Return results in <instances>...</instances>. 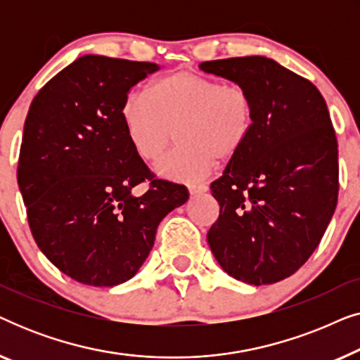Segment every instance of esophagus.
<instances>
[{"label": "esophagus", "instance_id": "1", "mask_svg": "<svg viewBox=\"0 0 360 360\" xmlns=\"http://www.w3.org/2000/svg\"><path fill=\"white\" fill-rule=\"evenodd\" d=\"M188 191L191 195H198V193H206L208 191V186L206 185H190Z\"/></svg>", "mask_w": 360, "mask_h": 360}]
</instances>
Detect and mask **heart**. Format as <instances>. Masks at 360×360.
I'll use <instances>...</instances> for the list:
<instances>
[{
	"instance_id": "b5f03b06",
	"label": "heart",
	"mask_w": 360,
	"mask_h": 360,
	"mask_svg": "<svg viewBox=\"0 0 360 360\" xmlns=\"http://www.w3.org/2000/svg\"><path fill=\"white\" fill-rule=\"evenodd\" d=\"M122 121L137 154L159 160L174 141L180 144L157 164L167 179H203L219 160L243 150L254 127V105L249 93L213 77L179 70L157 78L146 93H134L122 103Z\"/></svg>"
}]
</instances>
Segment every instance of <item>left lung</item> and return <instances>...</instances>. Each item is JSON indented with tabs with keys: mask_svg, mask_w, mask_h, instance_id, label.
Returning a JSON list of instances; mask_svg holds the SVG:
<instances>
[{
	"mask_svg": "<svg viewBox=\"0 0 360 360\" xmlns=\"http://www.w3.org/2000/svg\"><path fill=\"white\" fill-rule=\"evenodd\" d=\"M243 86L254 127L211 193L219 218L208 244L221 269L249 285L290 277L318 248L338 203V141L326 101L307 78L262 56L200 63Z\"/></svg>",
	"mask_w": 360,
	"mask_h": 360,
	"instance_id": "obj_1",
	"label": "left lung"
}]
</instances>
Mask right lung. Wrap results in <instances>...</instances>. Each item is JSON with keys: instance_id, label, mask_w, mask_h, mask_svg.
<instances>
[{"instance_id": "1", "label": "right lung", "mask_w": 360, "mask_h": 360, "mask_svg": "<svg viewBox=\"0 0 360 360\" xmlns=\"http://www.w3.org/2000/svg\"><path fill=\"white\" fill-rule=\"evenodd\" d=\"M157 63L83 56L41 88L29 108L18 184L42 254L77 282L115 287L137 274L157 226L188 200L155 179L122 121V103ZM150 181L136 197L134 186Z\"/></svg>"}]
</instances>
